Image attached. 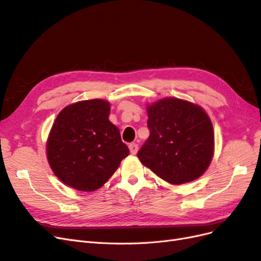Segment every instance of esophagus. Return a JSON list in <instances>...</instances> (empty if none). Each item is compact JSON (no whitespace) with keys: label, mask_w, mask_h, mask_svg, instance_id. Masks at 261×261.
<instances>
[{"label":"esophagus","mask_w":261,"mask_h":261,"mask_svg":"<svg viewBox=\"0 0 261 261\" xmlns=\"http://www.w3.org/2000/svg\"><path fill=\"white\" fill-rule=\"evenodd\" d=\"M128 148H129V151H130V153H132L133 155L137 153V151H138V145H137V144L133 143V144H130V145L128 146Z\"/></svg>","instance_id":"obj_1"}]
</instances>
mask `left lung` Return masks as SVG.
Instances as JSON below:
<instances>
[{"label": "left lung", "instance_id": "1", "mask_svg": "<svg viewBox=\"0 0 261 261\" xmlns=\"http://www.w3.org/2000/svg\"><path fill=\"white\" fill-rule=\"evenodd\" d=\"M149 138L137 156L146 168L173 185L195 180L215 152V133L204 110L177 98L147 105Z\"/></svg>", "mask_w": 261, "mask_h": 261}]
</instances>
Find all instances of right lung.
<instances>
[{"instance_id":"add662e5","label":"right lung","mask_w":261,"mask_h":261,"mask_svg":"<svg viewBox=\"0 0 261 261\" xmlns=\"http://www.w3.org/2000/svg\"><path fill=\"white\" fill-rule=\"evenodd\" d=\"M102 99L78 101L55 118L46 140V158L57 177L80 192L103 186L129 154Z\"/></svg>"}]
</instances>
